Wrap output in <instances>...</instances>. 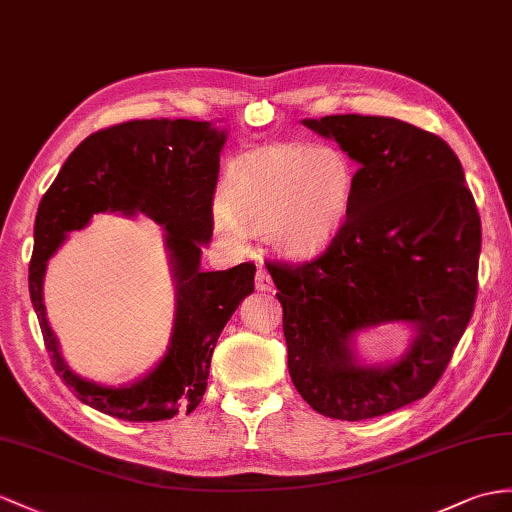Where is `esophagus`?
Wrapping results in <instances>:
<instances>
[{"instance_id": "1", "label": "esophagus", "mask_w": 512, "mask_h": 512, "mask_svg": "<svg viewBox=\"0 0 512 512\" xmlns=\"http://www.w3.org/2000/svg\"><path fill=\"white\" fill-rule=\"evenodd\" d=\"M256 289L258 291H273V280L265 267L256 269Z\"/></svg>"}]
</instances>
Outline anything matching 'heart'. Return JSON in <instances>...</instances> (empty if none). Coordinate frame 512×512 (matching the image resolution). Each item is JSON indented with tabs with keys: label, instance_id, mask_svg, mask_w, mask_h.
Instances as JSON below:
<instances>
[{
	"label": "heart",
	"instance_id": "heart-1",
	"mask_svg": "<svg viewBox=\"0 0 512 512\" xmlns=\"http://www.w3.org/2000/svg\"><path fill=\"white\" fill-rule=\"evenodd\" d=\"M356 193V167L332 145L282 143L236 158L223 180L215 226L223 239L267 234L291 258L321 254L341 232Z\"/></svg>",
	"mask_w": 512,
	"mask_h": 512
}]
</instances>
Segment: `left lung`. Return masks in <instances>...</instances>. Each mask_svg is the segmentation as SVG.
I'll return each mask as SVG.
<instances>
[{
  "label": "left lung",
  "mask_w": 512,
  "mask_h": 512,
  "mask_svg": "<svg viewBox=\"0 0 512 512\" xmlns=\"http://www.w3.org/2000/svg\"><path fill=\"white\" fill-rule=\"evenodd\" d=\"M358 162L352 210L319 258L269 263L289 373L317 413L360 421L426 397L450 365L478 293L480 215L439 136L393 117L304 119ZM408 322L409 350L363 366L356 331Z\"/></svg>",
  "instance_id": "left-lung-1"
}]
</instances>
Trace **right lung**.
I'll use <instances>...</instances> for the list:
<instances>
[{
    "instance_id": "right-lung-1",
    "label": "right lung",
    "mask_w": 512,
    "mask_h": 512,
    "mask_svg": "<svg viewBox=\"0 0 512 512\" xmlns=\"http://www.w3.org/2000/svg\"><path fill=\"white\" fill-rule=\"evenodd\" d=\"M226 130L210 121L136 119L99 130L73 149L39 204L30 260V297L54 371L80 402L123 421H162L193 413L206 391L221 330L254 291V263L202 271L213 236V195ZM97 212L145 214L166 230L177 280V317L166 356L145 379L104 387L80 379L59 356L42 304L46 260L66 234Z\"/></svg>"
}]
</instances>
